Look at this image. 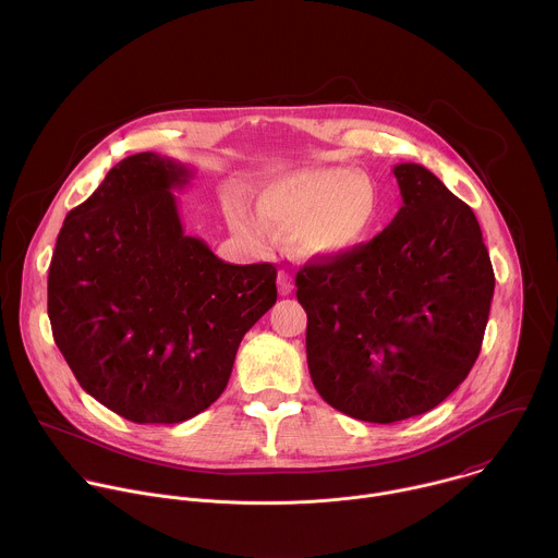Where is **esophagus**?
I'll return each mask as SVG.
<instances>
[{
    "label": "esophagus",
    "instance_id": "34e87169",
    "mask_svg": "<svg viewBox=\"0 0 558 558\" xmlns=\"http://www.w3.org/2000/svg\"><path fill=\"white\" fill-rule=\"evenodd\" d=\"M277 283H279V294H281V296H288V294L292 292V277H290L288 270H279Z\"/></svg>",
    "mask_w": 558,
    "mask_h": 558
}]
</instances>
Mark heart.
Masks as SVG:
<instances>
[{
  "mask_svg": "<svg viewBox=\"0 0 558 558\" xmlns=\"http://www.w3.org/2000/svg\"><path fill=\"white\" fill-rule=\"evenodd\" d=\"M266 226L292 228L294 246L310 257H341L359 248L383 215L376 182L343 167H301L266 182L255 199ZM228 221L240 239L262 244L268 232L240 204H230Z\"/></svg>",
  "mask_w": 558,
  "mask_h": 558,
  "instance_id": "1",
  "label": "heart"
}]
</instances>
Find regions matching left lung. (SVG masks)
<instances>
[{
	"label": "left lung",
	"instance_id": "8db88e82",
	"mask_svg": "<svg viewBox=\"0 0 558 558\" xmlns=\"http://www.w3.org/2000/svg\"><path fill=\"white\" fill-rule=\"evenodd\" d=\"M401 208L348 255L296 275L319 396L367 423L436 408L477 361L494 270L475 213L429 169L393 167Z\"/></svg>",
	"mask_w": 558,
	"mask_h": 558
}]
</instances>
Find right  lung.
I'll list each match as a JSON object with an SVG mask.
<instances>
[{"label":"right lung","instance_id":"right-lung-1","mask_svg":"<svg viewBox=\"0 0 558 558\" xmlns=\"http://www.w3.org/2000/svg\"><path fill=\"white\" fill-rule=\"evenodd\" d=\"M189 175L155 153L120 160L69 213L49 266L53 339L81 389L142 425L217 401L277 303L272 264H228L184 234L173 191Z\"/></svg>","mask_w":558,"mask_h":558}]
</instances>
